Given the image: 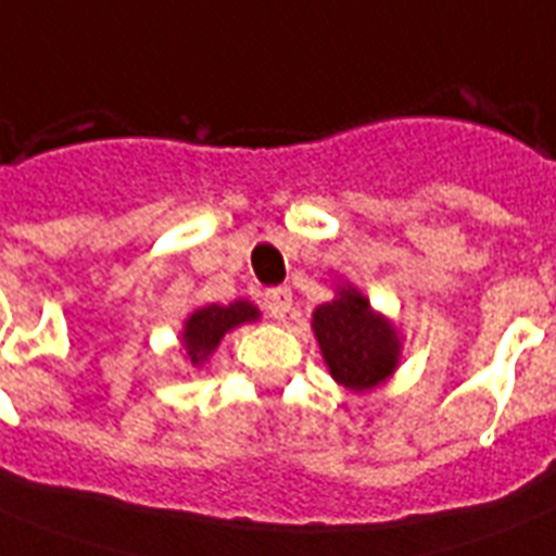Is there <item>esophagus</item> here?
I'll return each instance as SVG.
<instances>
[{
  "label": "esophagus",
  "mask_w": 556,
  "mask_h": 556,
  "mask_svg": "<svg viewBox=\"0 0 556 556\" xmlns=\"http://www.w3.org/2000/svg\"><path fill=\"white\" fill-rule=\"evenodd\" d=\"M262 308L274 317V320H286L291 312V288H268L262 294Z\"/></svg>",
  "instance_id": "obj_1"
}]
</instances>
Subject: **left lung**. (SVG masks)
<instances>
[{"label":"left lung","mask_w":556,"mask_h":556,"mask_svg":"<svg viewBox=\"0 0 556 556\" xmlns=\"http://www.w3.org/2000/svg\"><path fill=\"white\" fill-rule=\"evenodd\" d=\"M312 329L331 378L346 389L369 392L395 371L401 338L357 288H340L331 303L317 305Z\"/></svg>","instance_id":"1"}]
</instances>
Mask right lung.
<instances>
[{
	"mask_svg": "<svg viewBox=\"0 0 556 556\" xmlns=\"http://www.w3.org/2000/svg\"><path fill=\"white\" fill-rule=\"evenodd\" d=\"M260 317V308L248 300H236L230 305H204V308H195V312L187 317L185 331H181V343L187 349V357H190L192 366H201L207 361L216 346L222 343L227 331L242 326V323H251Z\"/></svg>",
	"mask_w": 556,
	"mask_h": 556,
	"instance_id": "add662e5",
	"label": "right lung"
}]
</instances>
